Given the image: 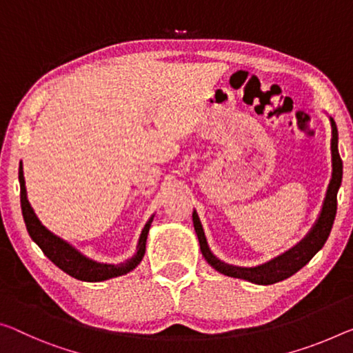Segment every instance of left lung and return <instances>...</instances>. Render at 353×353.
Wrapping results in <instances>:
<instances>
[{
    "label": "left lung",
    "mask_w": 353,
    "mask_h": 353,
    "mask_svg": "<svg viewBox=\"0 0 353 353\" xmlns=\"http://www.w3.org/2000/svg\"><path fill=\"white\" fill-rule=\"evenodd\" d=\"M330 122H332V163H333V172H332V181L328 183L327 196L323 201L322 212L319 220L316 221L314 228L311 229V232L301 240V242L294 247L286 254L276 257L267 264L254 268H243V267H234L225 264V262L218 261L216 257L210 253L209 247H207L205 236L203 231V226H201V221L196 215V212H193V225L194 231H196V236L199 240L201 253L205 257V261L218 270L223 275L232 276V278H242L247 279V281L256 283V284H273L278 281H283L289 276H292L294 273H297L301 267H305L307 262L312 259L319 250H321L323 245H325L327 239L330 236V231H332L334 216H336V196L338 190L341 185V181H343V160H341L339 152H338V128L334 121L330 117Z\"/></svg>",
    "instance_id": "obj_1"
}]
</instances>
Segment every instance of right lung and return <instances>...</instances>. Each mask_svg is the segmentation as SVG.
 Masks as SVG:
<instances>
[{"label": "right lung", "mask_w": 353, "mask_h": 353, "mask_svg": "<svg viewBox=\"0 0 353 353\" xmlns=\"http://www.w3.org/2000/svg\"><path fill=\"white\" fill-rule=\"evenodd\" d=\"M19 181H20L21 214H23V220H25L28 232H30L31 239L34 240L39 247H41L43 254H46L54 265H58L61 270L65 272L67 275L74 276L77 279H81V281L96 283V281H103V279H108V278L125 275V273L133 270V268L141 262L144 251H146V239H148L150 223H152V218H150L148 225L144 226L141 237H139V242H138L137 254L133 256L132 259H128L124 262V264H119V265L99 264V262H94L78 253V251L75 248H72L69 243H65L64 240H61L59 237H56L54 234L50 232L46 226H42V223L39 221L34 210L31 209L30 203H28L25 177H23L21 165L19 170Z\"/></svg>", "instance_id": "add662e5"}]
</instances>
